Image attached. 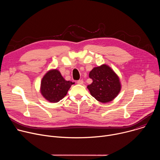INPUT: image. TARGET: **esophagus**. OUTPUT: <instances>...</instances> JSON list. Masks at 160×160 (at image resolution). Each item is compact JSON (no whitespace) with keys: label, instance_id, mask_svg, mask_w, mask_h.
<instances>
[{"label":"esophagus","instance_id":"1","mask_svg":"<svg viewBox=\"0 0 160 160\" xmlns=\"http://www.w3.org/2000/svg\"><path fill=\"white\" fill-rule=\"evenodd\" d=\"M77 83L79 85H82L83 83V81L82 80H79L77 81Z\"/></svg>","mask_w":160,"mask_h":160}]
</instances>
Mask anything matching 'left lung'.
I'll return each instance as SVG.
<instances>
[{
    "label": "left lung",
    "instance_id": "8db88e82",
    "mask_svg": "<svg viewBox=\"0 0 160 160\" xmlns=\"http://www.w3.org/2000/svg\"><path fill=\"white\" fill-rule=\"evenodd\" d=\"M92 83L87 86L90 94L101 102H108L115 99L121 90L117 75L106 64L96 67L89 73Z\"/></svg>",
    "mask_w": 160,
    "mask_h": 160
}]
</instances>
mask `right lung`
Instances as JSON below:
<instances>
[{
  "label": "right lung",
  "mask_w": 160,
  "mask_h": 160,
  "mask_svg": "<svg viewBox=\"0 0 160 160\" xmlns=\"http://www.w3.org/2000/svg\"><path fill=\"white\" fill-rule=\"evenodd\" d=\"M73 83L65 80L58 70H52L43 77L40 92L45 99L51 102H58L67 94Z\"/></svg>",
  "instance_id": "obj_1"
}]
</instances>
